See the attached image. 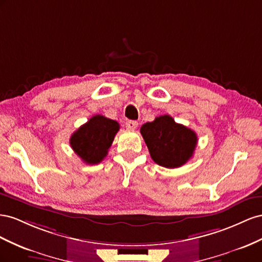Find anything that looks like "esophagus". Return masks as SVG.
<instances>
[{
	"instance_id": "34e87169",
	"label": "esophagus",
	"mask_w": 262,
	"mask_h": 262,
	"mask_svg": "<svg viewBox=\"0 0 262 262\" xmlns=\"http://www.w3.org/2000/svg\"><path fill=\"white\" fill-rule=\"evenodd\" d=\"M125 125H126V127H127V128H128V129L134 130V129H136V128H137L138 123H137L136 121H127Z\"/></svg>"
}]
</instances>
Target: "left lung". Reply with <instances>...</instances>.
<instances>
[{
  "label": "left lung",
  "instance_id": "8db88e82",
  "mask_svg": "<svg viewBox=\"0 0 262 262\" xmlns=\"http://www.w3.org/2000/svg\"><path fill=\"white\" fill-rule=\"evenodd\" d=\"M140 134L152 160L169 169L179 168L189 161L198 144L196 134L176 123L169 115H161L154 122L144 124Z\"/></svg>",
  "mask_w": 262,
  "mask_h": 262
}]
</instances>
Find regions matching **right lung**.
Wrapping results in <instances>:
<instances>
[{"mask_svg": "<svg viewBox=\"0 0 262 262\" xmlns=\"http://www.w3.org/2000/svg\"><path fill=\"white\" fill-rule=\"evenodd\" d=\"M119 124L103 115H95L74 132L70 146L83 162L100 163L105 158L113 143Z\"/></svg>", "mask_w": 262, "mask_h": 262, "instance_id": "add662e5", "label": "right lung"}]
</instances>
